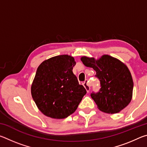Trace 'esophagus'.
Wrapping results in <instances>:
<instances>
[{"mask_svg":"<svg viewBox=\"0 0 147 147\" xmlns=\"http://www.w3.org/2000/svg\"><path fill=\"white\" fill-rule=\"evenodd\" d=\"M83 85L84 86V88H86L87 92H88H88L89 91V90H90V85H89V81L88 80H86L84 82Z\"/></svg>","mask_w":147,"mask_h":147,"instance_id":"obj_1","label":"esophagus"}]
</instances>
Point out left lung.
Returning <instances> with one entry per match:
<instances>
[{"label":"left lung","instance_id":"1","mask_svg":"<svg viewBox=\"0 0 147 147\" xmlns=\"http://www.w3.org/2000/svg\"><path fill=\"white\" fill-rule=\"evenodd\" d=\"M81 61L96 71L95 76L100 80V90L93 92L91 96L100 111L117 113L128 105L132 98L134 82L125 64L109 55L98 59L82 56Z\"/></svg>","mask_w":147,"mask_h":147}]
</instances>
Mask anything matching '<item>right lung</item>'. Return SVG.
Listing matches in <instances>:
<instances>
[{
    "instance_id": "add662e5",
    "label": "right lung",
    "mask_w": 147,
    "mask_h": 147,
    "mask_svg": "<svg viewBox=\"0 0 147 147\" xmlns=\"http://www.w3.org/2000/svg\"><path fill=\"white\" fill-rule=\"evenodd\" d=\"M73 57L60 55L39 65L31 87L38 109L49 117L61 119L73 113L87 91L73 73Z\"/></svg>"
}]
</instances>
